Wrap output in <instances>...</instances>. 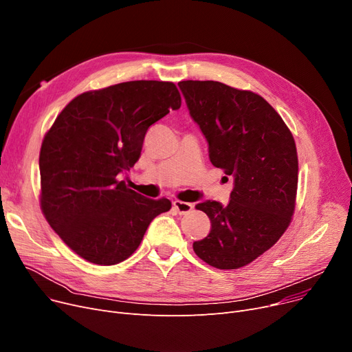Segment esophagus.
<instances>
[{"label": "esophagus", "mask_w": 352, "mask_h": 352, "mask_svg": "<svg viewBox=\"0 0 352 352\" xmlns=\"http://www.w3.org/2000/svg\"><path fill=\"white\" fill-rule=\"evenodd\" d=\"M174 208L178 211V214H188L192 210V204L191 202H186V201H173Z\"/></svg>", "instance_id": "esophagus-1"}]
</instances>
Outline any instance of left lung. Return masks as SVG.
Here are the masks:
<instances>
[{"label":"left lung","mask_w":352,"mask_h":352,"mask_svg":"<svg viewBox=\"0 0 352 352\" xmlns=\"http://www.w3.org/2000/svg\"><path fill=\"white\" fill-rule=\"evenodd\" d=\"M192 121L204 134L210 160L234 179L228 206L197 204L211 221L195 254L219 270L252 263L284 234L295 207L297 148L278 113L260 96L218 81H181Z\"/></svg>","instance_id":"1"}]
</instances>
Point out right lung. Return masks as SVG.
<instances>
[{
    "mask_svg": "<svg viewBox=\"0 0 352 352\" xmlns=\"http://www.w3.org/2000/svg\"><path fill=\"white\" fill-rule=\"evenodd\" d=\"M181 107L173 82L129 81L74 98L40 153L41 208L84 260L114 265L131 255L151 221L171 208L129 190L121 173L141 157L146 129Z\"/></svg>",
    "mask_w": 352,
    "mask_h": 352,
    "instance_id": "add662e5",
    "label": "right lung"
}]
</instances>
